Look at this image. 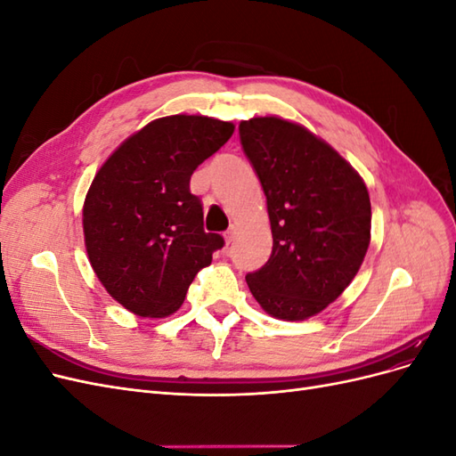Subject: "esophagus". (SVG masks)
Segmentation results:
<instances>
[{
    "label": "esophagus",
    "mask_w": 456,
    "mask_h": 456,
    "mask_svg": "<svg viewBox=\"0 0 456 456\" xmlns=\"http://www.w3.org/2000/svg\"><path fill=\"white\" fill-rule=\"evenodd\" d=\"M233 238H236V230L230 228L226 233H224V240H226V245H230L233 241Z\"/></svg>",
    "instance_id": "obj_1"
}]
</instances>
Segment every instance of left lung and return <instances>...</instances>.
<instances>
[{"instance_id": "obj_1", "label": "left lung", "mask_w": 456, "mask_h": 456, "mask_svg": "<svg viewBox=\"0 0 456 456\" xmlns=\"http://www.w3.org/2000/svg\"><path fill=\"white\" fill-rule=\"evenodd\" d=\"M240 141L266 196L273 247L245 275L262 310L302 322L337 300L370 241L363 178L322 139L281 118L240 123Z\"/></svg>"}]
</instances>
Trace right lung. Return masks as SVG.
Masks as SVG:
<instances>
[{
  "mask_svg": "<svg viewBox=\"0 0 456 456\" xmlns=\"http://www.w3.org/2000/svg\"><path fill=\"white\" fill-rule=\"evenodd\" d=\"M232 133V123L205 116L159 118L94 175L84 203L86 247L96 278L123 308L171 315L196 273L224 247L223 236L203 230V205L190 191V176Z\"/></svg>",
  "mask_w": 456,
  "mask_h": 456,
  "instance_id": "add662e5",
  "label": "right lung"
}]
</instances>
